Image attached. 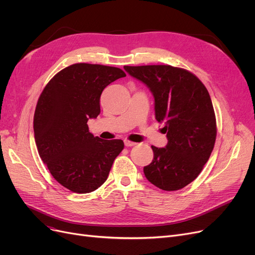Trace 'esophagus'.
Returning <instances> with one entry per match:
<instances>
[{"label": "esophagus", "mask_w": 255, "mask_h": 255, "mask_svg": "<svg viewBox=\"0 0 255 255\" xmlns=\"http://www.w3.org/2000/svg\"><path fill=\"white\" fill-rule=\"evenodd\" d=\"M124 143H125V145H126V146H128V148H129V146H133V145H135V144H136L135 142L130 141V140H125V141H124Z\"/></svg>", "instance_id": "esophagus-1"}]
</instances>
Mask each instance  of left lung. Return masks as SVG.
Segmentation results:
<instances>
[{
	"label": "left lung",
	"mask_w": 255,
	"mask_h": 255,
	"mask_svg": "<svg viewBox=\"0 0 255 255\" xmlns=\"http://www.w3.org/2000/svg\"><path fill=\"white\" fill-rule=\"evenodd\" d=\"M148 87L155 100V118L164 123L165 148L152 145L154 158L143 167L158 188L176 191L203 170L216 140V118L209 92L191 72L169 65L124 66Z\"/></svg>",
	"instance_id": "8db88e82"
}]
</instances>
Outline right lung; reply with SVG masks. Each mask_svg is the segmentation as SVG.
Returning <instances> with one entry per match:
<instances>
[{
    "mask_svg": "<svg viewBox=\"0 0 255 255\" xmlns=\"http://www.w3.org/2000/svg\"><path fill=\"white\" fill-rule=\"evenodd\" d=\"M125 76L117 67L73 64L53 76L38 99L34 115L38 153L51 176L72 192L98 189L124 149L123 140L94 136L87 123L100 114L102 91Z\"/></svg>",
    "mask_w": 255,
    "mask_h": 255,
    "instance_id": "obj_1",
    "label": "right lung"
}]
</instances>
